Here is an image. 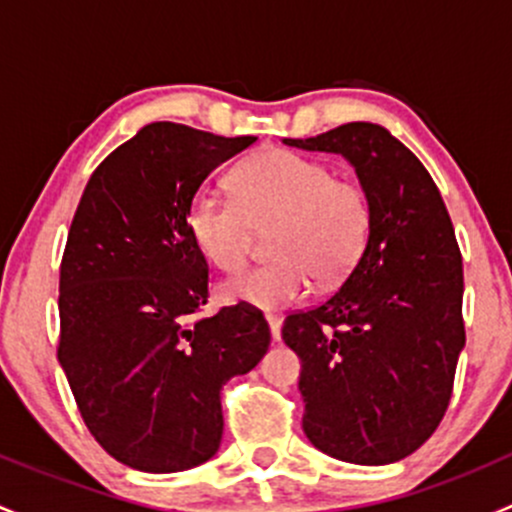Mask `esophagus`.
<instances>
[{
	"label": "esophagus",
	"instance_id": "esophagus-1",
	"mask_svg": "<svg viewBox=\"0 0 512 512\" xmlns=\"http://www.w3.org/2000/svg\"><path fill=\"white\" fill-rule=\"evenodd\" d=\"M267 324H270V332L275 342H280L282 337V319L280 317H267Z\"/></svg>",
	"mask_w": 512,
	"mask_h": 512
}]
</instances>
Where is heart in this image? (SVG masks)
<instances>
[{
    "label": "heart",
    "mask_w": 512,
    "mask_h": 512,
    "mask_svg": "<svg viewBox=\"0 0 512 512\" xmlns=\"http://www.w3.org/2000/svg\"><path fill=\"white\" fill-rule=\"evenodd\" d=\"M232 195L203 188L190 200L188 232L200 255L218 270L235 272L250 257L255 230L275 225V260L223 282L218 294L227 304L292 307L312 292L317 277L342 280L364 252L369 198L319 160L282 148L260 153L232 173Z\"/></svg>",
    "instance_id": "heart-1"
}]
</instances>
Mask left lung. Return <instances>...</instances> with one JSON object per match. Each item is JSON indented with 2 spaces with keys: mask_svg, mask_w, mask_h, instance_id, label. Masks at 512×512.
<instances>
[{
  "mask_svg": "<svg viewBox=\"0 0 512 512\" xmlns=\"http://www.w3.org/2000/svg\"><path fill=\"white\" fill-rule=\"evenodd\" d=\"M285 143L347 158L371 205L364 252L344 285L282 327L302 361V428L339 461H401L441 423L466 347L451 218L421 160L384 126L354 121Z\"/></svg>",
  "mask_w": 512,
  "mask_h": 512,
  "instance_id": "obj_1",
  "label": "left lung"
}]
</instances>
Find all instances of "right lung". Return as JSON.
<instances>
[{
    "label": "right lung",
    "instance_id": "obj_1",
    "mask_svg": "<svg viewBox=\"0 0 512 512\" xmlns=\"http://www.w3.org/2000/svg\"><path fill=\"white\" fill-rule=\"evenodd\" d=\"M255 136L143 126L86 183L59 277V364L91 436L143 473L188 471L223 438L220 391L270 347L260 309L208 302V262L188 208Z\"/></svg>",
    "mask_w": 512,
    "mask_h": 512
}]
</instances>
